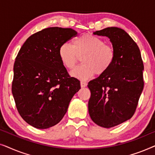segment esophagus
I'll return each mask as SVG.
<instances>
[{
	"label": "esophagus",
	"instance_id": "obj_1",
	"mask_svg": "<svg viewBox=\"0 0 155 155\" xmlns=\"http://www.w3.org/2000/svg\"><path fill=\"white\" fill-rule=\"evenodd\" d=\"M87 85V82H80V86H81V87H85Z\"/></svg>",
	"mask_w": 155,
	"mask_h": 155
}]
</instances>
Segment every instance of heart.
Listing matches in <instances>:
<instances>
[{
    "mask_svg": "<svg viewBox=\"0 0 155 155\" xmlns=\"http://www.w3.org/2000/svg\"><path fill=\"white\" fill-rule=\"evenodd\" d=\"M58 54L63 65L68 69H73L82 56L83 64L76 67L71 72L72 77L87 80L95 75H102L114 62V48L106 44L102 39L92 35H84L76 38L73 45L65 42L60 46Z\"/></svg>",
    "mask_w": 155,
    "mask_h": 155,
    "instance_id": "obj_1",
    "label": "heart"
}]
</instances>
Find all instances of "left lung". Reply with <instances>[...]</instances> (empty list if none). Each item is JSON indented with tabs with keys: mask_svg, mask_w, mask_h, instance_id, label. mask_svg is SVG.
<instances>
[{
	"mask_svg": "<svg viewBox=\"0 0 155 155\" xmlns=\"http://www.w3.org/2000/svg\"><path fill=\"white\" fill-rule=\"evenodd\" d=\"M93 34L109 38L115 52L109 70L87 85L91 118L98 126L109 128L134 114L144 87V65L137 44L124 29L111 27Z\"/></svg>",
	"mask_w": 155,
	"mask_h": 155,
	"instance_id": "left-lung-1",
	"label": "left lung"
}]
</instances>
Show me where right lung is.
Masks as SVG:
<instances>
[{"label":"right lung","mask_w":155,"mask_h":155,"mask_svg":"<svg viewBox=\"0 0 155 155\" xmlns=\"http://www.w3.org/2000/svg\"><path fill=\"white\" fill-rule=\"evenodd\" d=\"M77 34L71 28L48 27L30 36L19 51L12 92L21 117L36 128L58 124L80 89L58 54L60 46Z\"/></svg>","instance_id":"add662e5"}]
</instances>
